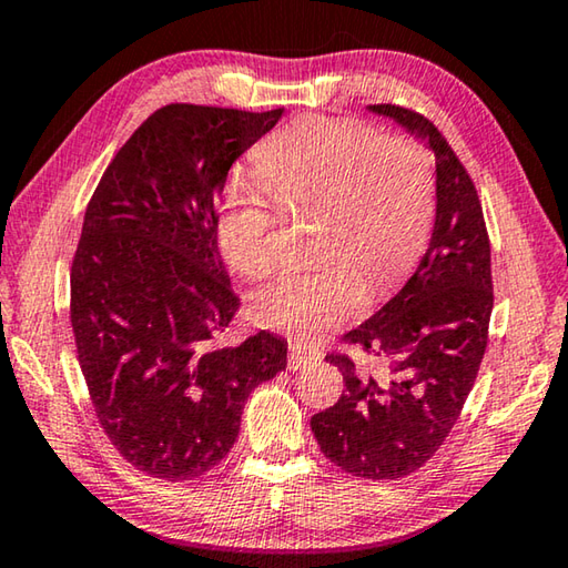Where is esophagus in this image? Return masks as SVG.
Wrapping results in <instances>:
<instances>
[{"label":"esophagus","mask_w":568,"mask_h":568,"mask_svg":"<svg viewBox=\"0 0 568 568\" xmlns=\"http://www.w3.org/2000/svg\"><path fill=\"white\" fill-rule=\"evenodd\" d=\"M318 355V351L313 345L301 343V341H291V368H301L305 361H311Z\"/></svg>","instance_id":"obj_1"}]
</instances>
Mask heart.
Segmentation results:
<instances>
[{"instance_id": "1", "label": "heart", "mask_w": 568, "mask_h": 568, "mask_svg": "<svg viewBox=\"0 0 568 568\" xmlns=\"http://www.w3.org/2000/svg\"><path fill=\"white\" fill-rule=\"evenodd\" d=\"M255 175L281 215H313L315 267L283 273L250 295L265 328L315 338L348 321L365 301L408 271L428 237L434 182L420 152L355 122L307 118L255 150ZM275 213L235 182L217 217L230 267L261 277L273 267Z\"/></svg>"}]
</instances>
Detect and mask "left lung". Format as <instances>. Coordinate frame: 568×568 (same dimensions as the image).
Instances as JSON below:
<instances>
[{"label": "left lung", "instance_id": "1", "mask_svg": "<svg viewBox=\"0 0 568 568\" xmlns=\"http://www.w3.org/2000/svg\"><path fill=\"white\" fill-rule=\"evenodd\" d=\"M368 112L400 124L436 155V220L416 273L345 335L381 365L361 368L328 355L345 390L315 413L311 428L335 466L383 480L420 468L454 428L486 351L494 287L484 210L444 134L396 104H368Z\"/></svg>", "mask_w": 568, "mask_h": 568}]
</instances>
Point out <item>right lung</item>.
<instances>
[{
    "label": "right lung",
    "instance_id": "add662e5",
    "mask_svg": "<svg viewBox=\"0 0 568 568\" xmlns=\"http://www.w3.org/2000/svg\"><path fill=\"white\" fill-rule=\"evenodd\" d=\"M283 110L168 104L104 170L72 263V331L104 434L134 468L203 476L250 390L285 368L271 331L217 345L240 307L217 250L227 172Z\"/></svg>",
    "mask_w": 568,
    "mask_h": 568
}]
</instances>
